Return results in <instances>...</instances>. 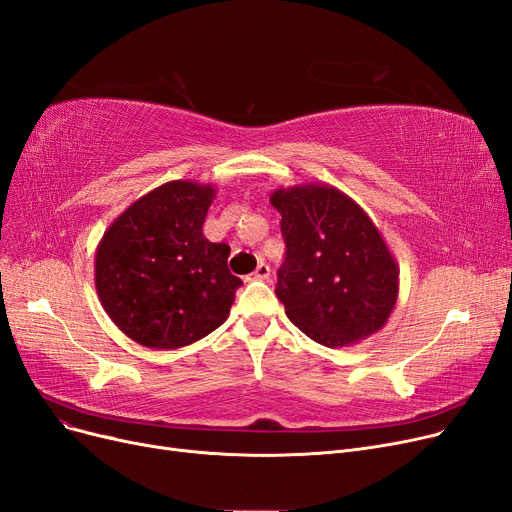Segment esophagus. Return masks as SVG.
I'll use <instances>...</instances> for the list:
<instances>
[{"instance_id":"esophagus-1","label":"esophagus","mask_w":512,"mask_h":512,"mask_svg":"<svg viewBox=\"0 0 512 512\" xmlns=\"http://www.w3.org/2000/svg\"><path fill=\"white\" fill-rule=\"evenodd\" d=\"M270 274H272L270 265L261 261V263L257 265V270L253 272V278H255V280H268V278H270Z\"/></svg>"}]
</instances>
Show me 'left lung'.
Listing matches in <instances>:
<instances>
[{"label": "left lung", "mask_w": 512, "mask_h": 512, "mask_svg": "<svg viewBox=\"0 0 512 512\" xmlns=\"http://www.w3.org/2000/svg\"><path fill=\"white\" fill-rule=\"evenodd\" d=\"M286 257L276 295L286 316L324 347H347L381 330L397 301L399 268L379 228L328 184L278 188Z\"/></svg>", "instance_id": "obj_1"}]
</instances>
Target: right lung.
Here are the masks:
<instances>
[{"mask_svg": "<svg viewBox=\"0 0 512 512\" xmlns=\"http://www.w3.org/2000/svg\"><path fill=\"white\" fill-rule=\"evenodd\" d=\"M215 186L167 182L129 205L96 249V291L108 318L144 347L177 349L230 316L240 278L230 247L203 234Z\"/></svg>", "mask_w": 512, "mask_h": 512, "instance_id": "obj_1", "label": "right lung"}]
</instances>
